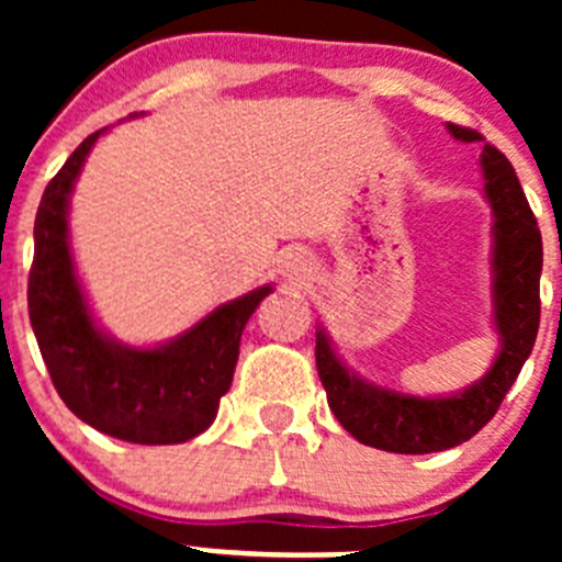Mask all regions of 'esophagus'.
Returning <instances> with one entry per match:
<instances>
[{"instance_id":"esophagus-1","label":"esophagus","mask_w":562,"mask_h":562,"mask_svg":"<svg viewBox=\"0 0 562 562\" xmlns=\"http://www.w3.org/2000/svg\"><path fill=\"white\" fill-rule=\"evenodd\" d=\"M310 258L304 252H285V258H282V277H288V280H302V277L310 274Z\"/></svg>"}]
</instances>
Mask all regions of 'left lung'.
I'll return each mask as SVG.
<instances>
[{
    "label": "left lung",
    "instance_id": "8db88e82",
    "mask_svg": "<svg viewBox=\"0 0 562 562\" xmlns=\"http://www.w3.org/2000/svg\"><path fill=\"white\" fill-rule=\"evenodd\" d=\"M446 127L462 144L484 140L475 130L451 122ZM481 173L484 198L492 209V323L501 350L486 375L473 386L446 396H416L383 389L356 375L334 353L323 326H317L315 364L328 407L359 443L394 454H432L454 449L495 416L530 356L541 317V231L503 151L484 144Z\"/></svg>",
    "mask_w": 562,
    "mask_h": 562
}]
</instances>
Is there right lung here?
<instances>
[{
  "mask_svg": "<svg viewBox=\"0 0 562 562\" xmlns=\"http://www.w3.org/2000/svg\"><path fill=\"white\" fill-rule=\"evenodd\" d=\"M103 133L105 127L89 135L43 192L26 293L30 321L50 381L81 422L127 443H184L217 418L220 396L234 381L241 331L274 288L220 304L155 348H133L105 334L78 280L67 228L72 187Z\"/></svg>",
  "mask_w": 562,
  "mask_h": 562,
  "instance_id": "add662e5",
  "label": "right lung"
}]
</instances>
